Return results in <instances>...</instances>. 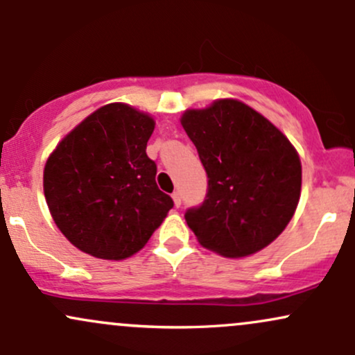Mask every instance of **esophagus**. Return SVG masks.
<instances>
[{
    "label": "esophagus",
    "instance_id": "1",
    "mask_svg": "<svg viewBox=\"0 0 355 355\" xmlns=\"http://www.w3.org/2000/svg\"><path fill=\"white\" fill-rule=\"evenodd\" d=\"M172 198H173V202H175V207H180V205H182V195H180V191H173Z\"/></svg>",
    "mask_w": 355,
    "mask_h": 355
}]
</instances>
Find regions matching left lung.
Returning a JSON list of instances; mask_svg holds the SVG:
<instances>
[{"label": "left lung", "instance_id": "1", "mask_svg": "<svg viewBox=\"0 0 355 355\" xmlns=\"http://www.w3.org/2000/svg\"><path fill=\"white\" fill-rule=\"evenodd\" d=\"M207 172L205 200L185 211L203 247L247 257L282 234L300 198L302 166L291 141L237 100H218L182 116Z\"/></svg>", "mask_w": 355, "mask_h": 355}]
</instances>
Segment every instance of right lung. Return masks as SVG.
<instances>
[{"label": "right lung", "mask_w": 355, "mask_h": 355, "mask_svg": "<svg viewBox=\"0 0 355 355\" xmlns=\"http://www.w3.org/2000/svg\"><path fill=\"white\" fill-rule=\"evenodd\" d=\"M153 128L145 113L110 103L85 118L48 158V209L81 252L107 260L137 254L173 207L146 155Z\"/></svg>", "instance_id": "right-lung-1"}]
</instances>
